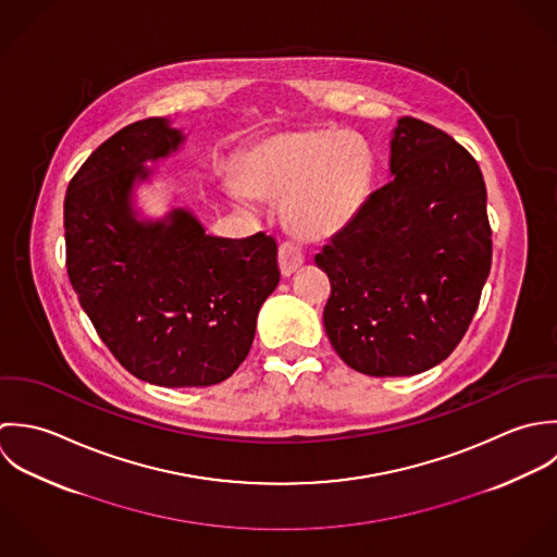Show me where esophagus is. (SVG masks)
I'll return each instance as SVG.
<instances>
[{"instance_id": "esophagus-1", "label": "esophagus", "mask_w": 557, "mask_h": 557, "mask_svg": "<svg viewBox=\"0 0 557 557\" xmlns=\"http://www.w3.org/2000/svg\"><path fill=\"white\" fill-rule=\"evenodd\" d=\"M304 260H306V253H304L299 243L286 240V243L280 245V269L286 277L293 275L304 264Z\"/></svg>"}]
</instances>
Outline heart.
<instances>
[{
  "mask_svg": "<svg viewBox=\"0 0 557 557\" xmlns=\"http://www.w3.org/2000/svg\"><path fill=\"white\" fill-rule=\"evenodd\" d=\"M372 178L374 157L359 135L301 128L251 146L243 157V181H230L227 189L238 202L253 194L284 198V218L295 232L325 238L355 222Z\"/></svg>",
  "mask_w": 557,
  "mask_h": 557,
  "instance_id": "obj_1",
  "label": "heart"
}]
</instances>
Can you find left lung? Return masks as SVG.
Instances as JSON below:
<instances>
[{
  "instance_id": "1",
  "label": "left lung",
  "mask_w": 557,
  "mask_h": 557,
  "mask_svg": "<svg viewBox=\"0 0 557 557\" xmlns=\"http://www.w3.org/2000/svg\"><path fill=\"white\" fill-rule=\"evenodd\" d=\"M389 174L314 260L332 282L323 323L342 361L370 376H411L462 339L493 243L482 172L444 131L400 117Z\"/></svg>"
}]
</instances>
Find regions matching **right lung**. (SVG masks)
Segmentation results:
<instances>
[{
	"mask_svg": "<svg viewBox=\"0 0 557 557\" xmlns=\"http://www.w3.org/2000/svg\"><path fill=\"white\" fill-rule=\"evenodd\" d=\"M185 141L168 117L133 122L69 183L66 269L113 357L161 387L225 381L247 357L264 299L277 288V243L207 234L183 207L141 218L135 189Z\"/></svg>",
	"mask_w": 557,
	"mask_h": 557,
	"instance_id": "obj_1",
	"label": "right lung"
}]
</instances>
